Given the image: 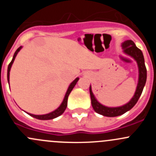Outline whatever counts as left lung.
<instances>
[{
    "label": "left lung",
    "instance_id": "obj_1",
    "mask_svg": "<svg viewBox=\"0 0 156 156\" xmlns=\"http://www.w3.org/2000/svg\"><path fill=\"white\" fill-rule=\"evenodd\" d=\"M122 48L123 49L124 53L133 58L137 63L138 72H139L137 86H136L134 95L133 96V97L130 99L128 103L123 106H118V107H108L97 101L95 96L92 92L91 85H90V94L91 104H92L93 108L97 113L103 116H106V117H116V116L122 115L124 113L131 109L139 100L146 84V68L142 51L139 48H136L135 44L131 40H127L124 41L122 44Z\"/></svg>",
    "mask_w": 156,
    "mask_h": 156
}]
</instances>
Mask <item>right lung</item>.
Listing matches in <instances>:
<instances>
[{"mask_svg":"<svg viewBox=\"0 0 156 156\" xmlns=\"http://www.w3.org/2000/svg\"><path fill=\"white\" fill-rule=\"evenodd\" d=\"M22 48H23V47L21 46L17 49L16 50L15 53H14V55H13V57H12V61H11L10 63L9 64V66H8V69H7V81H8L9 84H10V69H11V67H12V63H13L14 60H15L16 56V55L18 54V53L20 52V50H21ZM78 80H79V78H76L73 81H72V83H71L70 84H69V86L68 89H67V91H66V95H65V97H64V99H63V100H62V103H61L60 106L56 108V109L53 110V111L51 112H49V113H48V114H44V115H34V114H31V113H29V112H26V113H27V114H29L30 116H31V117L35 118V119H39V120H50V119H55V118L59 117V115H61L64 112V111H65L66 108L67 103H68V97H69V94H70L71 91L72 90V89H73L74 87L75 86V84H77V82H78Z\"/></svg>","mask_w":156,"mask_h":156,"instance_id":"right-lung-1","label":"right lung"}]
</instances>
